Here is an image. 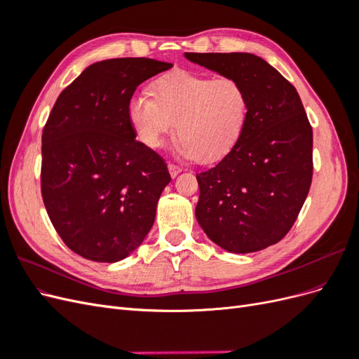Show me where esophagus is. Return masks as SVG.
<instances>
[{
  "label": "esophagus",
  "mask_w": 359,
  "mask_h": 359,
  "mask_svg": "<svg viewBox=\"0 0 359 359\" xmlns=\"http://www.w3.org/2000/svg\"><path fill=\"white\" fill-rule=\"evenodd\" d=\"M168 169H169V173H170L172 178H175L178 173L181 172V168L177 166V165H172V163H170V165H168Z\"/></svg>",
  "instance_id": "1"
}]
</instances>
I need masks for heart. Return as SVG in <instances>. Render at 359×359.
Segmentation results:
<instances>
[{"instance_id":"obj_1","label":"heart","mask_w":359,"mask_h":359,"mask_svg":"<svg viewBox=\"0 0 359 359\" xmlns=\"http://www.w3.org/2000/svg\"><path fill=\"white\" fill-rule=\"evenodd\" d=\"M128 102L127 115L137 139L161 149L169 136H180L177 154L186 160L215 163L240 142L248 118V95L229 76L214 78L189 70H172Z\"/></svg>"}]
</instances>
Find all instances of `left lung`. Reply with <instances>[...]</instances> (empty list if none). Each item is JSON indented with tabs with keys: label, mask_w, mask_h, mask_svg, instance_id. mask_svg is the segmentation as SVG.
<instances>
[{
	"label": "left lung",
	"mask_w": 359,
	"mask_h": 359,
	"mask_svg": "<svg viewBox=\"0 0 359 359\" xmlns=\"http://www.w3.org/2000/svg\"><path fill=\"white\" fill-rule=\"evenodd\" d=\"M184 55L241 82L248 95L240 142L196 175V219L206 236L231 253L277 244L295 223L313 175V130L295 86L253 53Z\"/></svg>",
	"instance_id": "obj_1"
}]
</instances>
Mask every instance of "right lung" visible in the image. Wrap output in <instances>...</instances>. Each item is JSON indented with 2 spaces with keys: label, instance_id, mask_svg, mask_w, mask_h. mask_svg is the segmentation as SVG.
I'll return each mask as SVG.
<instances>
[{
  "label": "right lung",
  "instance_id": "add662e5",
  "mask_svg": "<svg viewBox=\"0 0 359 359\" xmlns=\"http://www.w3.org/2000/svg\"><path fill=\"white\" fill-rule=\"evenodd\" d=\"M170 62L114 58L86 67L52 107L41 136V196L72 252L114 264L142 244L170 182L165 160L137 142L127 107Z\"/></svg>",
  "mask_w": 359,
  "mask_h": 359
}]
</instances>
